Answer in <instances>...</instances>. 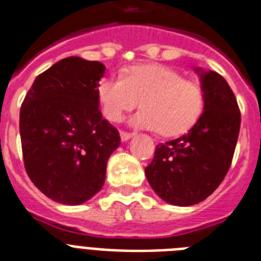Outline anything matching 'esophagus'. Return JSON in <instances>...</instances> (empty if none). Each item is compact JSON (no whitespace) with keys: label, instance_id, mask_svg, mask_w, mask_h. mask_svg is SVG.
Returning a JSON list of instances; mask_svg holds the SVG:
<instances>
[{"label":"esophagus","instance_id":"34e87169","mask_svg":"<svg viewBox=\"0 0 261 261\" xmlns=\"http://www.w3.org/2000/svg\"><path fill=\"white\" fill-rule=\"evenodd\" d=\"M120 136H121V141L122 143H125V141H128L129 139H132V133H128V132H121L120 133Z\"/></svg>","mask_w":261,"mask_h":261}]
</instances>
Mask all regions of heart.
Wrapping results in <instances>:
<instances>
[{"label": "heart", "instance_id": "heart-1", "mask_svg": "<svg viewBox=\"0 0 261 261\" xmlns=\"http://www.w3.org/2000/svg\"><path fill=\"white\" fill-rule=\"evenodd\" d=\"M103 116L118 122L139 106L132 118L135 128L158 130L163 137L188 133L203 116L205 99L201 87L184 80L178 72L159 64L130 66L122 77H109L96 87Z\"/></svg>", "mask_w": 261, "mask_h": 261}]
</instances>
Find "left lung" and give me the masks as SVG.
<instances>
[{
  "instance_id": "left-lung-1",
  "label": "left lung",
  "mask_w": 261,
  "mask_h": 261,
  "mask_svg": "<svg viewBox=\"0 0 261 261\" xmlns=\"http://www.w3.org/2000/svg\"><path fill=\"white\" fill-rule=\"evenodd\" d=\"M205 106L199 122L175 140L156 145L145 177L166 203L193 205L211 195L231 165L241 114L233 91L214 70L195 68Z\"/></svg>"
}]
</instances>
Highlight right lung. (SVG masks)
<instances>
[{
    "label": "right lung",
    "instance_id": "1",
    "mask_svg": "<svg viewBox=\"0 0 261 261\" xmlns=\"http://www.w3.org/2000/svg\"><path fill=\"white\" fill-rule=\"evenodd\" d=\"M106 66L68 57L35 82L20 109L24 166L38 189L77 205L102 189L120 133L102 118L96 87Z\"/></svg>",
    "mask_w": 261,
    "mask_h": 261
}]
</instances>
